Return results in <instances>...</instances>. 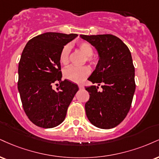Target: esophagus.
Here are the masks:
<instances>
[{
    "label": "esophagus",
    "mask_w": 159,
    "mask_h": 159,
    "mask_svg": "<svg viewBox=\"0 0 159 159\" xmlns=\"http://www.w3.org/2000/svg\"><path fill=\"white\" fill-rule=\"evenodd\" d=\"M78 87H79L80 89H84V85H82V84L78 85Z\"/></svg>",
    "instance_id": "1"
}]
</instances>
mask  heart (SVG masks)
I'll list each match as a JSON object with an SVG mask.
<instances>
[{
	"instance_id": "b5f03b06",
	"label": "heart",
	"mask_w": 159,
	"mask_h": 159,
	"mask_svg": "<svg viewBox=\"0 0 159 159\" xmlns=\"http://www.w3.org/2000/svg\"><path fill=\"white\" fill-rule=\"evenodd\" d=\"M77 47L80 51L85 55V61L90 63L91 64L95 65L98 62L97 57L93 55L94 49L92 45L88 42L81 41L77 43ZM70 47L65 45L60 52L59 61L63 65H67L70 62ZM90 73V69L87 66H72L65 69L64 75L66 79L70 80L75 83H81Z\"/></svg>"
}]
</instances>
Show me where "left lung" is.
Listing matches in <instances>:
<instances>
[{"instance_id":"left-lung-1","label":"left lung","mask_w":159,"mask_h":159,"mask_svg":"<svg viewBox=\"0 0 159 159\" xmlns=\"http://www.w3.org/2000/svg\"><path fill=\"white\" fill-rule=\"evenodd\" d=\"M97 49L99 61L88 78L98 87H86L89 99L85 104L86 114L93 125L110 129L125 118L131 107L135 89V67L127 46L116 36L80 35Z\"/></svg>"}]
</instances>
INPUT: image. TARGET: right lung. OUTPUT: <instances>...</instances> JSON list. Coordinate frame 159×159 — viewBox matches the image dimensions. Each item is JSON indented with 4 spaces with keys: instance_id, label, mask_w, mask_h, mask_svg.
<instances>
[{
    "instance_id": "1",
    "label": "right lung",
    "mask_w": 159,
    "mask_h": 159,
    "mask_svg": "<svg viewBox=\"0 0 159 159\" xmlns=\"http://www.w3.org/2000/svg\"><path fill=\"white\" fill-rule=\"evenodd\" d=\"M77 36L46 32L30 40L23 50L18 89L25 113L38 127L52 128L62 123L78 90L75 84L61 81L59 61L61 49ZM56 81L59 86L54 90L52 86Z\"/></svg>"
}]
</instances>
